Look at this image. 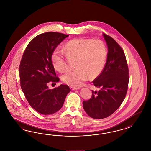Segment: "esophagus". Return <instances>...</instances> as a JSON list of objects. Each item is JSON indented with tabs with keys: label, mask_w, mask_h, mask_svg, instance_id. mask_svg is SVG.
I'll use <instances>...</instances> for the list:
<instances>
[{
	"label": "esophagus",
	"mask_w": 151,
	"mask_h": 151,
	"mask_svg": "<svg viewBox=\"0 0 151 151\" xmlns=\"http://www.w3.org/2000/svg\"><path fill=\"white\" fill-rule=\"evenodd\" d=\"M70 88L72 90H79L80 88L78 87H73V86H70Z\"/></svg>",
	"instance_id": "1"
}]
</instances>
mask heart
Masks as SVG:
<instances>
[{
    "label": "heart",
    "mask_w": 151,
    "mask_h": 151,
    "mask_svg": "<svg viewBox=\"0 0 151 151\" xmlns=\"http://www.w3.org/2000/svg\"><path fill=\"white\" fill-rule=\"evenodd\" d=\"M64 51L69 58H76L75 67L78 68L66 71L62 76L63 81L71 86H81L88 76H99L105 67L107 51L105 44L101 40L73 39L65 44ZM51 62L59 72L66 69L65 54L59 49L52 52Z\"/></svg>",
    "instance_id": "heart-1"
}]
</instances>
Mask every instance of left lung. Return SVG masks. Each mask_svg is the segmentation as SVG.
<instances>
[{"mask_svg":"<svg viewBox=\"0 0 151 151\" xmlns=\"http://www.w3.org/2000/svg\"><path fill=\"white\" fill-rule=\"evenodd\" d=\"M108 52L105 66L92 81L98 91L92 90V96L83 101V107L90 117L106 118L114 113L123 102L128 89L129 73L124 51L113 38L102 34Z\"/></svg>","mask_w":151,"mask_h":151,"instance_id":"obj_1","label":"left lung"}]
</instances>
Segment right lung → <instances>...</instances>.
Wrapping results in <instances>:
<instances>
[{
    "mask_svg": "<svg viewBox=\"0 0 151 151\" xmlns=\"http://www.w3.org/2000/svg\"><path fill=\"white\" fill-rule=\"evenodd\" d=\"M69 36L59 32L42 33L34 37L24 52L19 67L21 88L30 105L41 114L58 111L71 91L66 85L61 84L54 89L47 86L49 82L59 81L56 76L51 55Z\"/></svg>",
    "mask_w": 151,
    "mask_h": 151,
    "instance_id": "1",
    "label": "right lung"
}]
</instances>
